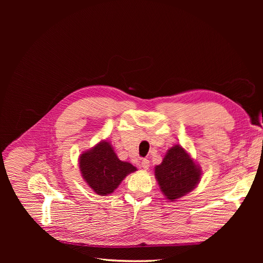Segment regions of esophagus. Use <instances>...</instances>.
<instances>
[{"label": "esophagus", "mask_w": 263, "mask_h": 263, "mask_svg": "<svg viewBox=\"0 0 263 263\" xmlns=\"http://www.w3.org/2000/svg\"><path fill=\"white\" fill-rule=\"evenodd\" d=\"M149 165H150V162L148 159H143L142 162H141V167L144 168V170H148L149 168Z\"/></svg>", "instance_id": "1"}]
</instances>
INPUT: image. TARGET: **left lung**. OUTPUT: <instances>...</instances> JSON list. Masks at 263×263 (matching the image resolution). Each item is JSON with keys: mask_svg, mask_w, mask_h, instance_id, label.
<instances>
[{"mask_svg": "<svg viewBox=\"0 0 263 263\" xmlns=\"http://www.w3.org/2000/svg\"><path fill=\"white\" fill-rule=\"evenodd\" d=\"M155 174L163 194L174 201L195 189L201 170L180 145H175L155 167Z\"/></svg>", "mask_w": 263, "mask_h": 263, "instance_id": "1", "label": "left lung"}]
</instances>
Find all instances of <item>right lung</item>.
<instances>
[{
  "mask_svg": "<svg viewBox=\"0 0 263 263\" xmlns=\"http://www.w3.org/2000/svg\"><path fill=\"white\" fill-rule=\"evenodd\" d=\"M79 165L83 179L101 196L113 193L127 175L136 171L131 163L120 161L105 141L82 154Z\"/></svg>",
  "mask_w": 263,
  "mask_h": 263,
  "instance_id": "obj_1",
  "label": "right lung"
}]
</instances>
